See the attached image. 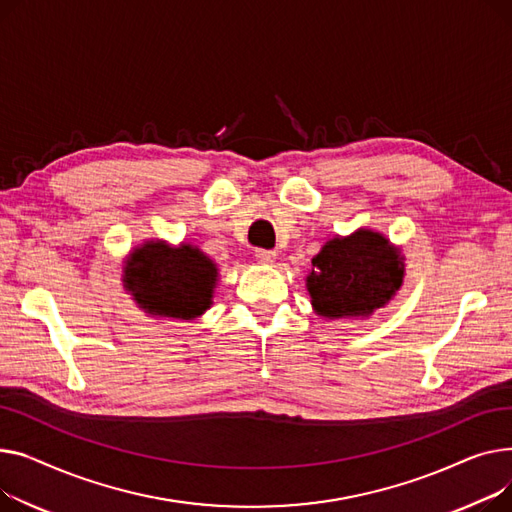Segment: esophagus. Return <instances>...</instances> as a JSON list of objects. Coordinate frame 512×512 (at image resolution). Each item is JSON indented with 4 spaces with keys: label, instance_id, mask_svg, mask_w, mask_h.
<instances>
[{
    "label": "esophagus",
    "instance_id": "34e87169",
    "mask_svg": "<svg viewBox=\"0 0 512 512\" xmlns=\"http://www.w3.org/2000/svg\"><path fill=\"white\" fill-rule=\"evenodd\" d=\"M256 260L260 262V264H275V260H277V254L273 252V250H256Z\"/></svg>",
    "mask_w": 512,
    "mask_h": 512
}]
</instances>
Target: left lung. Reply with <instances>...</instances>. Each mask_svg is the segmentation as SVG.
I'll return each instance as SVG.
<instances>
[{
  "mask_svg": "<svg viewBox=\"0 0 512 512\" xmlns=\"http://www.w3.org/2000/svg\"><path fill=\"white\" fill-rule=\"evenodd\" d=\"M306 289L320 318H368L397 295L405 279L399 246L374 229L335 235L312 258Z\"/></svg>",
  "mask_w": 512,
  "mask_h": 512,
  "instance_id": "8db88e82",
  "label": "left lung"
}]
</instances>
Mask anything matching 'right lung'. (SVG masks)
<instances>
[{"mask_svg": "<svg viewBox=\"0 0 512 512\" xmlns=\"http://www.w3.org/2000/svg\"><path fill=\"white\" fill-rule=\"evenodd\" d=\"M122 283L148 316L194 320L213 306L219 266L188 242L146 239L128 254Z\"/></svg>", "mask_w": 512, "mask_h": 512, "instance_id": "1", "label": "right lung"}]
</instances>
